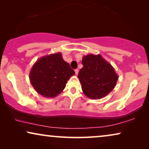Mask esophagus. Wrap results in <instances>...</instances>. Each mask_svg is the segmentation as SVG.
<instances>
[{
    "label": "esophagus",
    "instance_id": "obj_1",
    "mask_svg": "<svg viewBox=\"0 0 149 149\" xmlns=\"http://www.w3.org/2000/svg\"><path fill=\"white\" fill-rule=\"evenodd\" d=\"M79 69H77H77H75V70H74L75 74H76L77 75L78 74V73H79Z\"/></svg>",
    "mask_w": 149,
    "mask_h": 149
}]
</instances>
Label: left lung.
Wrapping results in <instances>:
<instances>
[{
  "label": "left lung",
  "mask_w": 149,
  "mask_h": 149,
  "mask_svg": "<svg viewBox=\"0 0 149 149\" xmlns=\"http://www.w3.org/2000/svg\"><path fill=\"white\" fill-rule=\"evenodd\" d=\"M82 64L78 77L84 94L90 99H100L109 94L118 80L111 64L100 54L83 56Z\"/></svg>",
  "instance_id": "obj_1"
}]
</instances>
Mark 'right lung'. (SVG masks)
I'll use <instances>...</instances> for the list:
<instances>
[{"instance_id": "right-lung-1", "label": "right lung", "mask_w": 149, "mask_h": 149, "mask_svg": "<svg viewBox=\"0 0 149 149\" xmlns=\"http://www.w3.org/2000/svg\"><path fill=\"white\" fill-rule=\"evenodd\" d=\"M74 74L61 53H57L42 57L34 63L30 72V81L39 94L54 97L64 90L67 81Z\"/></svg>"}]
</instances>
